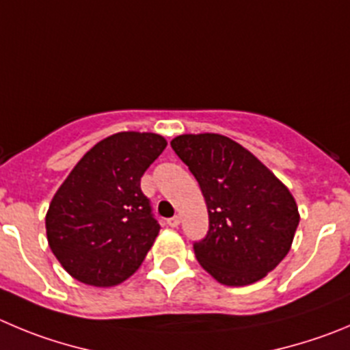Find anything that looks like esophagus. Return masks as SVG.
<instances>
[{"label": "esophagus", "mask_w": 350, "mask_h": 350, "mask_svg": "<svg viewBox=\"0 0 350 350\" xmlns=\"http://www.w3.org/2000/svg\"><path fill=\"white\" fill-rule=\"evenodd\" d=\"M179 223H181V217H179V215H174V217L167 219V226H171V228H178Z\"/></svg>", "instance_id": "34e87169"}]
</instances>
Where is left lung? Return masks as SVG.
Listing matches in <instances>:
<instances>
[{"label": "left lung", "mask_w": 350, "mask_h": 350, "mask_svg": "<svg viewBox=\"0 0 350 350\" xmlns=\"http://www.w3.org/2000/svg\"><path fill=\"white\" fill-rule=\"evenodd\" d=\"M176 155L200 185L208 231L195 241V257L228 286L262 280L292 247L300 215L295 198L266 165L228 136L181 135Z\"/></svg>", "instance_id": "1"}]
</instances>
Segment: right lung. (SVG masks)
<instances>
[{
	"mask_svg": "<svg viewBox=\"0 0 350 350\" xmlns=\"http://www.w3.org/2000/svg\"><path fill=\"white\" fill-rule=\"evenodd\" d=\"M165 146L155 133H117L84 153L62 183L46 212V237L72 278L113 286L142 266L160 226L139 183Z\"/></svg>",
	"mask_w": 350,
	"mask_h": 350,
	"instance_id": "add662e5",
	"label": "right lung"
}]
</instances>
